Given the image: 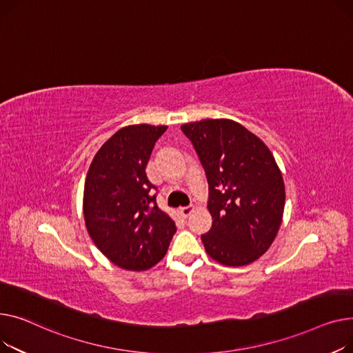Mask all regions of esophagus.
Returning a JSON list of instances; mask_svg holds the SVG:
<instances>
[{
  "label": "esophagus",
  "mask_w": 353,
  "mask_h": 353,
  "mask_svg": "<svg viewBox=\"0 0 353 353\" xmlns=\"http://www.w3.org/2000/svg\"><path fill=\"white\" fill-rule=\"evenodd\" d=\"M194 210H195V206H194V205H190V206H182V208H179V212H181V215H182L183 218H188V216L194 212Z\"/></svg>",
  "instance_id": "esophagus-1"
}]
</instances>
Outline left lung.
<instances>
[{
  "label": "left lung",
  "instance_id": "8db88e82",
  "mask_svg": "<svg viewBox=\"0 0 353 353\" xmlns=\"http://www.w3.org/2000/svg\"><path fill=\"white\" fill-rule=\"evenodd\" d=\"M210 186L212 228L201 236L205 251L226 266L262 256L282 223L285 185L278 163L255 134L232 119L183 123Z\"/></svg>",
  "mask_w": 353,
  "mask_h": 353
}]
</instances>
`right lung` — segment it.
I'll return each instance as SVG.
<instances>
[{"mask_svg": "<svg viewBox=\"0 0 353 353\" xmlns=\"http://www.w3.org/2000/svg\"><path fill=\"white\" fill-rule=\"evenodd\" d=\"M165 125L138 123L117 131L95 154L82 211L98 250L128 271H145L168 251L175 222L157 205L145 168Z\"/></svg>", "mask_w": 353, "mask_h": 353, "instance_id": "add662e5", "label": "right lung"}]
</instances>
